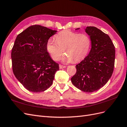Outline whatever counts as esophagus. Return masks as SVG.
Listing matches in <instances>:
<instances>
[{
    "instance_id": "34e87169",
    "label": "esophagus",
    "mask_w": 127,
    "mask_h": 127,
    "mask_svg": "<svg viewBox=\"0 0 127 127\" xmlns=\"http://www.w3.org/2000/svg\"><path fill=\"white\" fill-rule=\"evenodd\" d=\"M66 67V66H63V65H62V64H59V68L60 69H63V68H64Z\"/></svg>"
}]
</instances>
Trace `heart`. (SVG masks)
I'll list each match as a JSON object with an SVG mask.
<instances>
[{
	"instance_id": "1",
	"label": "heart",
	"mask_w": 127,
	"mask_h": 127,
	"mask_svg": "<svg viewBox=\"0 0 127 127\" xmlns=\"http://www.w3.org/2000/svg\"><path fill=\"white\" fill-rule=\"evenodd\" d=\"M56 41L49 39L46 44L48 52L53 60H58L64 50L62 59L65 63H78L85 58L90 50L91 40L85 34H79L69 30L62 31L55 36Z\"/></svg>"
}]
</instances>
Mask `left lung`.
<instances>
[{
    "label": "left lung",
    "instance_id": "obj_1",
    "mask_svg": "<svg viewBox=\"0 0 127 127\" xmlns=\"http://www.w3.org/2000/svg\"><path fill=\"white\" fill-rule=\"evenodd\" d=\"M85 32L90 37L92 48L88 55L76 66V72L71 80L80 90L91 93L104 86L112 76L115 47L109 36L96 27L87 26Z\"/></svg>",
    "mask_w": 127,
    "mask_h": 127
}]
</instances>
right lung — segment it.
Returning a JSON list of instances; mask_svg holds the SVG:
<instances>
[{
	"mask_svg": "<svg viewBox=\"0 0 127 127\" xmlns=\"http://www.w3.org/2000/svg\"><path fill=\"white\" fill-rule=\"evenodd\" d=\"M57 32L34 25L19 34L15 41L11 53L13 71L30 92L39 93L47 90L59 69V64L51 59L46 48L48 40Z\"/></svg>",
	"mask_w": 127,
	"mask_h": 127,
	"instance_id": "right-lung-1",
	"label": "right lung"
}]
</instances>
